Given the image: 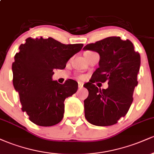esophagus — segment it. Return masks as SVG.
Instances as JSON below:
<instances>
[{"mask_svg": "<svg viewBox=\"0 0 154 154\" xmlns=\"http://www.w3.org/2000/svg\"><path fill=\"white\" fill-rule=\"evenodd\" d=\"M78 87H79V89H81V88H82L83 87V83L79 82H78Z\"/></svg>", "mask_w": 154, "mask_h": 154, "instance_id": "1", "label": "esophagus"}]
</instances>
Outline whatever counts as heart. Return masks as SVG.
I'll list each match as a JSON object with an SVG mask.
<instances>
[{"label": "heart", "mask_w": 154, "mask_h": 154, "mask_svg": "<svg viewBox=\"0 0 154 154\" xmlns=\"http://www.w3.org/2000/svg\"><path fill=\"white\" fill-rule=\"evenodd\" d=\"M90 52H91V51H86V52L85 53V54H88V53H90Z\"/></svg>", "instance_id": "obj_1"}]
</instances>
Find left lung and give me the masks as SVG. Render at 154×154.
Segmentation results:
<instances>
[{"label": "left lung", "instance_id": "8db88e82", "mask_svg": "<svg viewBox=\"0 0 154 154\" xmlns=\"http://www.w3.org/2000/svg\"><path fill=\"white\" fill-rule=\"evenodd\" d=\"M84 50L96 51L100 55L99 67L92 75L93 78L84 85L89 92L84 100L85 116L96 126L115 125L126 115L133 101L140 56L134 50L130 40L116 36L88 44ZM106 81L107 89L101 90L94 85Z\"/></svg>", "mask_w": 154, "mask_h": 154}]
</instances>
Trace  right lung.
I'll list each match as a JSON object with an SVG mask.
<instances>
[{
  "label": "right lung",
  "instance_id": "right-lung-1",
  "mask_svg": "<svg viewBox=\"0 0 154 154\" xmlns=\"http://www.w3.org/2000/svg\"><path fill=\"white\" fill-rule=\"evenodd\" d=\"M82 44H63L52 38L26 39L12 63L13 85L19 93L22 110L32 122L50 127L61 121L65 99L75 93L78 83L69 79L63 84L52 80L53 70L63 69Z\"/></svg>",
  "mask_w": 154,
  "mask_h": 154
}]
</instances>
